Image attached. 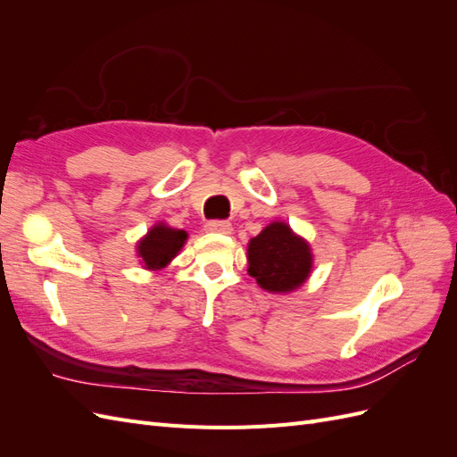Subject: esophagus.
Wrapping results in <instances>:
<instances>
[{
    "label": "esophagus",
    "instance_id": "esophagus-1",
    "mask_svg": "<svg viewBox=\"0 0 457 457\" xmlns=\"http://www.w3.org/2000/svg\"><path fill=\"white\" fill-rule=\"evenodd\" d=\"M205 230L217 234H232V225L228 220H210V223H205Z\"/></svg>",
    "mask_w": 457,
    "mask_h": 457
}]
</instances>
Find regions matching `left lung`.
I'll list each match as a JSON object with an SVG mask.
<instances>
[{
	"label": "left lung",
	"mask_w": 457,
	"mask_h": 457,
	"mask_svg": "<svg viewBox=\"0 0 457 457\" xmlns=\"http://www.w3.org/2000/svg\"><path fill=\"white\" fill-rule=\"evenodd\" d=\"M311 244L284 220H272L247 242V274L269 294H292L309 280Z\"/></svg>",
	"instance_id": "8db88e82"
}]
</instances>
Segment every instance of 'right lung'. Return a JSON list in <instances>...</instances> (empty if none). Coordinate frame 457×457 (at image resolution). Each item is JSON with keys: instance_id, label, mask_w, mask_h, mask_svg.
Segmentation results:
<instances>
[{"instance_id": "right-lung-1", "label": "right lung", "mask_w": 457, "mask_h": 457, "mask_svg": "<svg viewBox=\"0 0 457 457\" xmlns=\"http://www.w3.org/2000/svg\"><path fill=\"white\" fill-rule=\"evenodd\" d=\"M188 240L187 230L173 228L165 225L163 220H158L154 227L145 237L137 242V257L143 269L146 270H162L170 265L177 257V253L183 250V245Z\"/></svg>"}]
</instances>
